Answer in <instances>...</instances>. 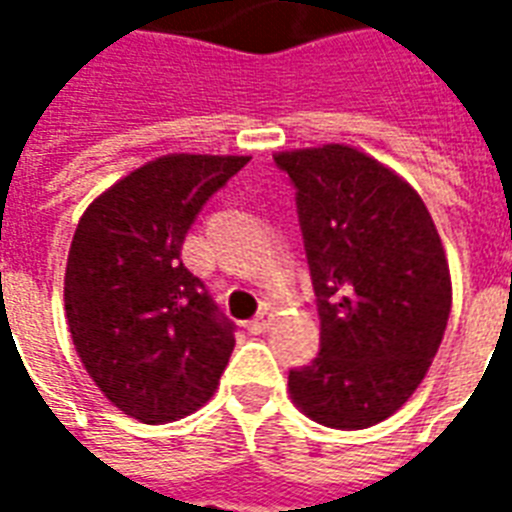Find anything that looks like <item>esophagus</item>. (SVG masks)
Masks as SVG:
<instances>
[{
	"label": "esophagus",
	"instance_id": "obj_1",
	"mask_svg": "<svg viewBox=\"0 0 512 512\" xmlns=\"http://www.w3.org/2000/svg\"><path fill=\"white\" fill-rule=\"evenodd\" d=\"M247 329L252 332V335H260V332H265V329H268V316H265V313H260L257 319L249 321Z\"/></svg>",
	"mask_w": 512,
	"mask_h": 512
}]
</instances>
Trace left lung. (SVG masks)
<instances>
[{"label": "left lung", "instance_id": "8db88e82", "mask_svg": "<svg viewBox=\"0 0 512 512\" xmlns=\"http://www.w3.org/2000/svg\"><path fill=\"white\" fill-rule=\"evenodd\" d=\"M273 159L297 191L321 319L319 356L289 372V393L319 425L369 428L409 401L444 340V244L420 193L358 148Z\"/></svg>", "mask_w": 512, "mask_h": 512}]
</instances>
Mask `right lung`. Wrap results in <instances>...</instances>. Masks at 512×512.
<instances>
[{
	"label": "right lung",
	"instance_id": "obj_1",
	"mask_svg": "<svg viewBox=\"0 0 512 512\" xmlns=\"http://www.w3.org/2000/svg\"><path fill=\"white\" fill-rule=\"evenodd\" d=\"M249 156L170 154L92 201L66 263L71 340L103 396L146 425L207 404L233 353V321L183 265L185 233Z\"/></svg>",
	"mask_w": 512,
	"mask_h": 512
}]
</instances>
